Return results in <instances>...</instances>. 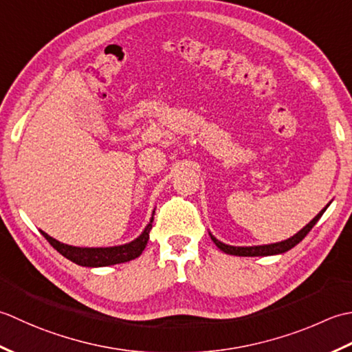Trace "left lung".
I'll return each instance as SVG.
<instances>
[{"mask_svg": "<svg viewBox=\"0 0 352 352\" xmlns=\"http://www.w3.org/2000/svg\"><path fill=\"white\" fill-rule=\"evenodd\" d=\"M331 204V202H329ZM329 204L322 210L316 217H314L310 223L305 225L302 229H300L299 232H296L293 236L283 241H278V243H270V245H258V246H231V245H226V243L217 240L216 236H214L211 232V240L216 243V246L223 250L225 254L229 255H236V256H269V255H279V254H284L287 250H290L292 248H295L298 243L302 241L305 239V235L311 231V228L318 223L319 219L322 217V214L327 211V208L329 206Z\"/></svg>", "mask_w": 352, "mask_h": 352, "instance_id": "obj_1", "label": "left lung"}]
</instances>
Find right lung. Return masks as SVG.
Instances as JSON below:
<instances>
[{"label": "right lung", "mask_w": 352, "mask_h": 352, "mask_svg": "<svg viewBox=\"0 0 352 352\" xmlns=\"http://www.w3.org/2000/svg\"><path fill=\"white\" fill-rule=\"evenodd\" d=\"M155 214V211H153ZM153 214L150 217V221L135 240L124 243V245L118 246H109V248H78V246H71L65 245V243L57 241L53 236H50L47 232L41 231V234L45 236L47 241L52 245L57 252L62 254L69 261H73L78 266L83 267H106V266H113V264L120 263H127L131 260H135L136 256L142 254V250L146 249V245L148 241V234L150 229H152L153 223Z\"/></svg>", "instance_id": "obj_1"}]
</instances>
